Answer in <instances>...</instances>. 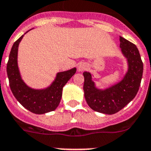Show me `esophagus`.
<instances>
[{
    "label": "esophagus",
    "mask_w": 151,
    "mask_h": 151,
    "mask_svg": "<svg viewBox=\"0 0 151 151\" xmlns=\"http://www.w3.org/2000/svg\"><path fill=\"white\" fill-rule=\"evenodd\" d=\"M86 68H87V66H86V64H84V63H81V64L77 66V70H78L79 72L83 71V70H86Z\"/></svg>",
    "instance_id": "obj_1"
}]
</instances>
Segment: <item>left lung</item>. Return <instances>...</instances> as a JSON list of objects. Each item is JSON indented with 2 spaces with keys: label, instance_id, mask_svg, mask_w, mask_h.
Listing matches in <instances>:
<instances>
[{
  "label": "left lung",
  "instance_id": "8db88e82",
  "mask_svg": "<svg viewBox=\"0 0 151 151\" xmlns=\"http://www.w3.org/2000/svg\"><path fill=\"white\" fill-rule=\"evenodd\" d=\"M122 53L127 60L128 70L122 79L105 89L96 87L93 74L84 71L83 91L86 103L96 112L112 115L122 109L135 97L143 74V62L137 46L120 36Z\"/></svg>",
  "mask_w": 151,
  "mask_h": 151
}]
</instances>
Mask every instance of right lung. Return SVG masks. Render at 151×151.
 I'll return each mask as SVG.
<instances>
[{
    "instance_id": "right-lung-1",
    "label": "right lung",
    "mask_w": 151,
    "mask_h": 151,
    "mask_svg": "<svg viewBox=\"0 0 151 151\" xmlns=\"http://www.w3.org/2000/svg\"><path fill=\"white\" fill-rule=\"evenodd\" d=\"M24 35L14 43L9 55L6 73L10 90L18 102L32 113L41 115L52 112L58 106L63 87L75 74L77 69L74 68L57 73L53 82L45 88L33 89L29 86L22 79L17 61L18 47Z\"/></svg>"
}]
</instances>
